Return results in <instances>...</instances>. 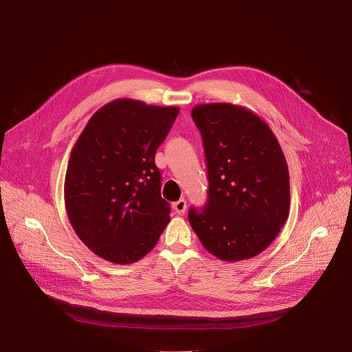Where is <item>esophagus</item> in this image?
Returning <instances> with one entry per match:
<instances>
[{"mask_svg":"<svg viewBox=\"0 0 352 352\" xmlns=\"http://www.w3.org/2000/svg\"><path fill=\"white\" fill-rule=\"evenodd\" d=\"M173 209L175 210L177 214H184L186 212V200L185 199L177 200V202L173 204Z\"/></svg>","mask_w":352,"mask_h":352,"instance_id":"1","label":"esophagus"}]
</instances>
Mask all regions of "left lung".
I'll list each match as a JSON object with an SVG mask.
<instances>
[{
	"instance_id": "left-lung-1",
	"label": "left lung",
	"mask_w": 352,
	"mask_h": 352,
	"mask_svg": "<svg viewBox=\"0 0 352 352\" xmlns=\"http://www.w3.org/2000/svg\"><path fill=\"white\" fill-rule=\"evenodd\" d=\"M209 199L189 223L208 252L223 262L250 259L274 241L289 214V174L283 148L256 113L231 103L197 104Z\"/></svg>"
}]
</instances>
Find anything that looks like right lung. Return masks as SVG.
<instances>
[{
  "label": "right lung",
  "mask_w": 352,
  "mask_h": 352,
  "mask_svg": "<svg viewBox=\"0 0 352 352\" xmlns=\"http://www.w3.org/2000/svg\"><path fill=\"white\" fill-rule=\"evenodd\" d=\"M178 113V107L117 98L91 116L75 142L65 208L76 235L98 258L135 263L170 223L155 156Z\"/></svg>",
  "instance_id": "add662e5"
}]
</instances>
